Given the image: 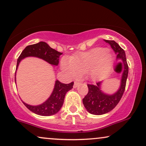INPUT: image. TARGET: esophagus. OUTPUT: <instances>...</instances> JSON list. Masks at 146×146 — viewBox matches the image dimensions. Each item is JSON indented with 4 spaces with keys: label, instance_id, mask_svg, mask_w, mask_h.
I'll return each instance as SVG.
<instances>
[{
    "label": "esophagus",
    "instance_id": "34e87169",
    "mask_svg": "<svg viewBox=\"0 0 146 146\" xmlns=\"http://www.w3.org/2000/svg\"><path fill=\"white\" fill-rule=\"evenodd\" d=\"M79 84H80V82H74V88H76Z\"/></svg>",
    "mask_w": 146,
    "mask_h": 146
}]
</instances>
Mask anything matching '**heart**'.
Returning <instances> with one entry per match:
<instances>
[{"mask_svg": "<svg viewBox=\"0 0 146 146\" xmlns=\"http://www.w3.org/2000/svg\"><path fill=\"white\" fill-rule=\"evenodd\" d=\"M113 60L110 50L96 48L88 52L74 54L68 60L64 58L61 62V68L71 77L86 74L88 78L96 80L110 70Z\"/></svg>", "mask_w": 146, "mask_h": 146, "instance_id": "1", "label": "heart"}]
</instances>
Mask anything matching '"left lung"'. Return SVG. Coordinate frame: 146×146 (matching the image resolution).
<instances>
[{"label": "left lung", "mask_w": 146, "mask_h": 146, "mask_svg": "<svg viewBox=\"0 0 146 146\" xmlns=\"http://www.w3.org/2000/svg\"><path fill=\"white\" fill-rule=\"evenodd\" d=\"M105 41L111 45L117 55L118 63L116 66L115 71L121 73V79L118 90L112 94L105 93L101 90V84L103 82H98L95 85H87L88 92L82 99V103L88 113L95 115L105 114L116 107L125 91L128 76L129 68L125 51L115 41L105 39Z\"/></svg>", "instance_id": "left-lung-1"}]
</instances>
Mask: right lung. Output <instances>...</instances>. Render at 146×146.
Here are the masks:
<instances>
[{"label":"right lung","instance_id":"1","mask_svg":"<svg viewBox=\"0 0 146 146\" xmlns=\"http://www.w3.org/2000/svg\"><path fill=\"white\" fill-rule=\"evenodd\" d=\"M60 55H62V53L50 48L48 43L43 41L28 45L24 49L19 57L16 71L21 61L27 57H36L43 60L51 65L58 66ZM15 80L16 82V75L15 77ZM73 82L70 84H64L57 80L55 82L54 90L50 97L43 103L38 105H30L22 101L23 103L28 109L37 115L41 116L54 115L60 110L64 104L66 94L73 88Z\"/></svg>","mask_w":146,"mask_h":146}]
</instances>
